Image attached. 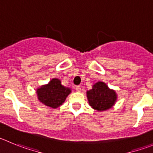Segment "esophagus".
<instances>
[{
	"mask_svg": "<svg viewBox=\"0 0 153 153\" xmlns=\"http://www.w3.org/2000/svg\"><path fill=\"white\" fill-rule=\"evenodd\" d=\"M75 90L77 91H82V88H81V86H76L75 87Z\"/></svg>",
	"mask_w": 153,
	"mask_h": 153,
	"instance_id": "1",
	"label": "esophagus"
}]
</instances>
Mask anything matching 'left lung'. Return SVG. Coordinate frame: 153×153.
Segmentation results:
<instances>
[{"instance_id": "left-lung-1", "label": "left lung", "mask_w": 153, "mask_h": 153, "mask_svg": "<svg viewBox=\"0 0 153 153\" xmlns=\"http://www.w3.org/2000/svg\"><path fill=\"white\" fill-rule=\"evenodd\" d=\"M87 97L90 106L98 111L111 108L117 100L116 93L101 82L96 83L91 90L87 91Z\"/></svg>"}]
</instances>
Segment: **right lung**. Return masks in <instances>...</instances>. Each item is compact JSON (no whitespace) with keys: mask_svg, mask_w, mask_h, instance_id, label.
I'll return each mask as SVG.
<instances>
[{"mask_svg":"<svg viewBox=\"0 0 153 153\" xmlns=\"http://www.w3.org/2000/svg\"><path fill=\"white\" fill-rule=\"evenodd\" d=\"M70 92V88L61 85L60 80L53 78L48 85L37 89V96L42 104L52 108H56L64 103Z\"/></svg>","mask_w":153,"mask_h":153,"instance_id":"obj_1","label":"right lung"}]
</instances>
